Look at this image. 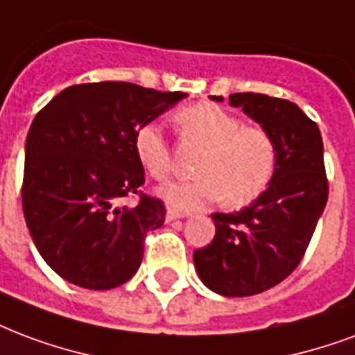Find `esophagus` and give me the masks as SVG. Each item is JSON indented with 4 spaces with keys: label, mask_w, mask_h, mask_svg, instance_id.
Instances as JSON below:
<instances>
[{
    "label": "esophagus",
    "mask_w": 355,
    "mask_h": 355,
    "mask_svg": "<svg viewBox=\"0 0 355 355\" xmlns=\"http://www.w3.org/2000/svg\"><path fill=\"white\" fill-rule=\"evenodd\" d=\"M186 214L184 212H178L175 211V209H167V212H165V220L167 222H173V220H178V218H184Z\"/></svg>",
    "instance_id": "obj_1"
}]
</instances>
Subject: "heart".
Wrapping results in <instances>:
<instances>
[{
  "label": "heart",
  "instance_id": "b5f03b06",
  "mask_svg": "<svg viewBox=\"0 0 355 355\" xmlns=\"http://www.w3.org/2000/svg\"><path fill=\"white\" fill-rule=\"evenodd\" d=\"M175 118L186 141L203 148V154L196 164L199 178L159 188V196L173 209L196 211L222 199L230 207H244L271 184L278 162L271 131L261 125H244L233 112L209 101L184 107ZM133 148L141 167L152 178L171 177V148L159 125H141L135 131Z\"/></svg>",
  "mask_w": 355,
  "mask_h": 355
}]
</instances>
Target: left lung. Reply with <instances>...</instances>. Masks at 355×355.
Here are the masks:
<instances>
[{
	"label": "left lung",
	"mask_w": 355,
	"mask_h": 355,
	"mask_svg": "<svg viewBox=\"0 0 355 355\" xmlns=\"http://www.w3.org/2000/svg\"><path fill=\"white\" fill-rule=\"evenodd\" d=\"M230 105L271 131L277 171L248 207L212 214L216 235L193 252V265L209 290L246 297L280 284L303 259L327 203V177L320 130L297 105L252 92L231 94Z\"/></svg>",
	"instance_id": "8db88e82"
}]
</instances>
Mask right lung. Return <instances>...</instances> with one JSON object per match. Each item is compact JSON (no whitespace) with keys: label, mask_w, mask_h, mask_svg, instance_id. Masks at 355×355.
Returning a JSON list of instances; mask_svg holds the SVG:
<instances>
[{"label":"right lung","mask_w":355,"mask_h":355,"mask_svg":"<svg viewBox=\"0 0 355 355\" xmlns=\"http://www.w3.org/2000/svg\"><path fill=\"white\" fill-rule=\"evenodd\" d=\"M131 83L75 84L33 118L26 139L22 209L39 254L86 290L128 282L144 237L165 222L164 201L139 191L135 131L184 99ZM139 193L135 207L120 200Z\"/></svg>","instance_id":"1"}]
</instances>
